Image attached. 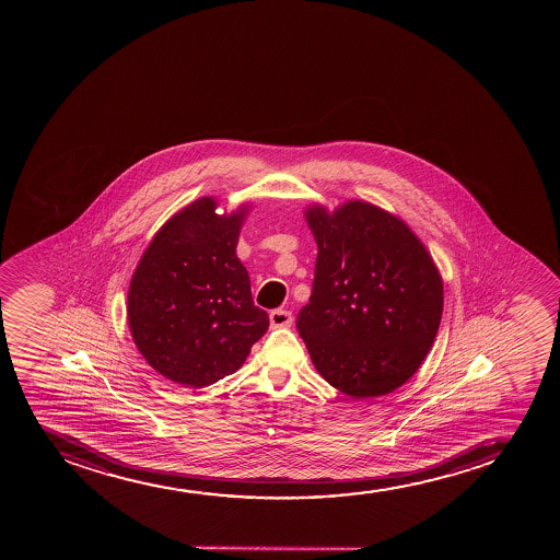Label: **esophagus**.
<instances>
[{
	"label": "esophagus",
	"instance_id": "34e87169",
	"mask_svg": "<svg viewBox=\"0 0 560 560\" xmlns=\"http://www.w3.org/2000/svg\"><path fill=\"white\" fill-rule=\"evenodd\" d=\"M269 319L272 327H291V323H293L291 312L282 308L272 310L269 314Z\"/></svg>",
	"mask_w": 560,
	"mask_h": 560
}]
</instances>
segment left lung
Wrapping results in <instances>:
<instances>
[{"mask_svg":"<svg viewBox=\"0 0 560 560\" xmlns=\"http://www.w3.org/2000/svg\"><path fill=\"white\" fill-rule=\"evenodd\" d=\"M314 288L296 328L323 380L354 399L411 380L438 336L443 278L424 243L393 212L351 200L314 203Z\"/></svg>","mask_w":560,"mask_h":560,"instance_id":"obj_1","label":"left lung"}]
</instances>
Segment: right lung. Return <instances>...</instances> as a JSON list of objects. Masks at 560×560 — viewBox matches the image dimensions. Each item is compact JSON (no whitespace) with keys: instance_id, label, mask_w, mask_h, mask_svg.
Masks as SVG:
<instances>
[{"instance_id":"add662e5","label":"right lung","mask_w":560,"mask_h":560,"mask_svg":"<svg viewBox=\"0 0 560 560\" xmlns=\"http://www.w3.org/2000/svg\"><path fill=\"white\" fill-rule=\"evenodd\" d=\"M211 196L175 212L138 261L127 317L136 348L166 380L201 388L245 364L269 328L237 257L250 206L217 212Z\"/></svg>"}]
</instances>
